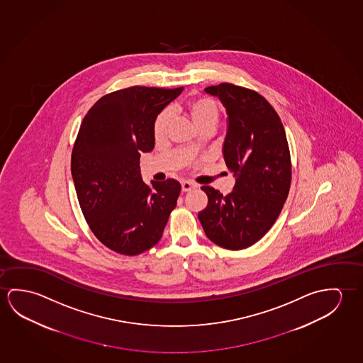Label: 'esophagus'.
Here are the masks:
<instances>
[{
  "label": "esophagus",
  "mask_w": 363,
  "mask_h": 363,
  "mask_svg": "<svg viewBox=\"0 0 363 363\" xmlns=\"http://www.w3.org/2000/svg\"><path fill=\"white\" fill-rule=\"evenodd\" d=\"M196 185L194 183H191V182H188V180H184V182H182V190L186 193V191H190L191 189H194Z\"/></svg>",
  "instance_id": "1"
}]
</instances>
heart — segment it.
<instances>
[{
    "instance_id": "b5f03b06",
    "label": "heart",
    "mask_w": 363,
    "mask_h": 363,
    "mask_svg": "<svg viewBox=\"0 0 363 363\" xmlns=\"http://www.w3.org/2000/svg\"><path fill=\"white\" fill-rule=\"evenodd\" d=\"M179 110L188 116L196 128L211 127L214 128L219 120V107L213 99L207 96L194 94L191 97L186 98L183 104L178 106ZM170 123V112L162 110L156 116L152 123V136L156 143H162L167 135V128Z\"/></svg>"
}]
</instances>
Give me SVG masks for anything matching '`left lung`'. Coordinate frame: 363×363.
<instances>
[{
	"label": "left lung",
	"instance_id": "1",
	"mask_svg": "<svg viewBox=\"0 0 363 363\" xmlns=\"http://www.w3.org/2000/svg\"><path fill=\"white\" fill-rule=\"evenodd\" d=\"M206 92L218 96L227 108L223 156L236 184L225 196L201 186L208 204L198 218L216 245L243 250L265 236L288 198L291 159L286 133L277 111L256 91L220 83Z\"/></svg>",
	"mask_w": 363,
	"mask_h": 363
}]
</instances>
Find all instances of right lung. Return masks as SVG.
Segmentation results:
<instances>
[{
  "mask_svg": "<svg viewBox=\"0 0 363 363\" xmlns=\"http://www.w3.org/2000/svg\"><path fill=\"white\" fill-rule=\"evenodd\" d=\"M183 86H133L99 98L82 122L72 151V177L86 223L106 247L136 256L160 241L182 186H152L140 174V155L154 149L152 123Z\"/></svg>",
  "mask_w": 363,
  "mask_h": 363,
  "instance_id": "obj_1",
  "label": "right lung"
}]
</instances>
